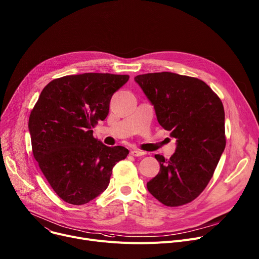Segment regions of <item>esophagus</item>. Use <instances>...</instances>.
I'll return each instance as SVG.
<instances>
[{
    "label": "esophagus",
    "instance_id": "1",
    "mask_svg": "<svg viewBox=\"0 0 259 259\" xmlns=\"http://www.w3.org/2000/svg\"><path fill=\"white\" fill-rule=\"evenodd\" d=\"M130 154L132 155V156H143V155H145L146 153L141 151V150H137V149H133L130 151Z\"/></svg>",
    "mask_w": 259,
    "mask_h": 259
}]
</instances>
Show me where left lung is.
<instances>
[{
	"label": "left lung",
	"instance_id": "1",
	"mask_svg": "<svg viewBox=\"0 0 259 259\" xmlns=\"http://www.w3.org/2000/svg\"><path fill=\"white\" fill-rule=\"evenodd\" d=\"M134 80L154 106L158 123L176 139L169 159L155 155L160 169L147 183L148 191L170 207L192 202L207 186L226 146L222 101L193 77L162 72Z\"/></svg>",
	"mask_w": 259,
	"mask_h": 259
}]
</instances>
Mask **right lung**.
<instances>
[{
  "mask_svg": "<svg viewBox=\"0 0 259 259\" xmlns=\"http://www.w3.org/2000/svg\"><path fill=\"white\" fill-rule=\"evenodd\" d=\"M128 80V75H71L51 81L40 93L29 117L32 151L63 201L82 205L97 198L113 166L129 154L96 140L92 130L106 118L112 95Z\"/></svg>",
  "mask_w": 259,
  "mask_h": 259,
  "instance_id": "1",
  "label": "right lung"
}]
</instances>
